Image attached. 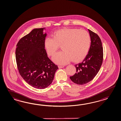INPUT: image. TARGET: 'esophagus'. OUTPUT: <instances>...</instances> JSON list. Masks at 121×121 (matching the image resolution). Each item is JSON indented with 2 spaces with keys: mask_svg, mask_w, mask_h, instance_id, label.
I'll use <instances>...</instances> for the list:
<instances>
[{
  "mask_svg": "<svg viewBox=\"0 0 121 121\" xmlns=\"http://www.w3.org/2000/svg\"><path fill=\"white\" fill-rule=\"evenodd\" d=\"M58 67L59 69H61V68H62L63 67H64V66H58Z\"/></svg>",
  "mask_w": 121,
  "mask_h": 121,
  "instance_id": "34e87169",
  "label": "esophagus"
}]
</instances>
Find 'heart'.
Here are the masks:
<instances>
[{"instance_id":"obj_1","label":"heart","mask_w":121,"mask_h":121,"mask_svg":"<svg viewBox=\"0 0 121 121\" xmlns=\"http://www.w3.org/2000/svg\"><path fill=\"white\" fill-rule=\"evenodd\" d=\"M61 45L62 51L54 55V62L59 65L66 64L71 60L73 62H79L83 60L88 53L91 37L84 30L65 28L55 31L53 38L47 37L44 40L45 48L50 56L54 55Z\"/></svg>"}]
</instances>
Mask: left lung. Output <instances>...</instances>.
<instances>
[{
    "instance_id": "left-lung-1",
    "label": "left lung",
    "mask_w": 121,
    "mask_h": 121,
    "mask_svg": "<svg viewBox=\"0 0 121 121\" xmlns=\"http://www.w3.org/2000/svg\"><path fill=\"white\" fill-rule=\"evenodd\" d=\"M91 44L87 55L82 62L75 65L76 73L70 79L78 85H84L91 81L99 72L103 61V48L99 36L88 29Z\"/></svg>"
}]
</instances>
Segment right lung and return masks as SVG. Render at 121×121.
<instances>
[{
  "label": "right lung",
  "mask_w": 121,
  "mask_h": 121,
  "mask_svg": "<svg viewBox=\"0 0 121 121\" xmlns=\"http://www.w3.org/2000/svg\"><path fill=\"white\" fill-rule=\"evenodd\" d=\"M46 28H35L17 44L16 61L20 74L34 88L43 89L51 84L58 67L48 58L45 49Z\"/></svg>",
  "instance_id": "obj_1"
}]
</instances>
